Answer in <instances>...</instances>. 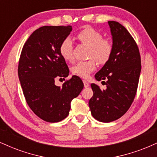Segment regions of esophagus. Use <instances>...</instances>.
I'll return each instance as SVG.
<instances>
[{
  "instance_id": "esophagus-1",
  "label": "esophagus",
  "mask_w": 157,
  "mask_h": 157,
  "mask_svg": "<svg viewBox=\"0 0 157 157\" xmlns=\"http://www.w3.org/2000/svg\"><path fill=\"white\" fill-rule=\"evenodd\" d=\"M83 84H84V87L85 88H87V87H89V83L87 82V81H86V80H83Z\"/></svg>"
}]
</instances>
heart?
Instances as JSON below:
<instances>
[{
  "instance_id": "b5f03b06",
  "label": "heart",
  "mask_w": 157,
  "mask_h": 157,
  "mask_svg": "<svg viewBox=\"0 0 157 157\" xmlns=\"http://www.w3.org/2000/svg\"><path fill=\"white\" fill-rule=\"evenodd\" d=\"M82 44L89 46L87 61L77 63L71 68L73 75L81 78L86 79L97 68V63L105 65L111 59L113 54L112 42L107 38H103L101 32L90 26L84 27L77 35ZM74 45L70 37H66L61 42L60 53L63 58L68 62L74 60Z\"/></svg>"
}]
</instances>
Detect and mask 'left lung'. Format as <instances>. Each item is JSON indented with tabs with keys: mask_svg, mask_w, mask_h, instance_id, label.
<instances>
[{
	"mask_svg": "<svg viewBox=\"0 0 157 157\" xmlns=\"http://www.w3.org/2000/svg\"><path fill=\"white\" fill-rule=\"evenodd\" d=\"M113 37L111 59L95 75L97 80H105L106 89L91 85L94 94L89 108L94 118L102 122L114 121L123 116L134 102L137 91L141 57L136 41L117 21H109Z\"/></svg>",
	"mask_w": 157,
	"mask_h": 157,
	"instance_id": "left-lung-1",
	"label": "left lung"
}]
</instances>
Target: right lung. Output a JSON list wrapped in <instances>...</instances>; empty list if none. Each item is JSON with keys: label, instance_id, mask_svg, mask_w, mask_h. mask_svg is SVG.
I'll return each mask as SVG.
<instances>
[{"label": "right lung", "instance_id": "1", "mask_svg": "<svg viewBox=\"0 0 157 157\" xmlns=\"http://www.w3.org/2000/svg\"><path fill=\"white\" fill-rule=\"evenodd\" d=\"M72 30L71 26H45L29 36L21 51L17 71L23 95L32 111L48 122L63 120L71 102L80 94L83 82L72 76L62 87L56 79L68 76L69 69L60 53V46Z\"/></svg>", "mask_w": 157, "mask_h": 157}]
</instances>
